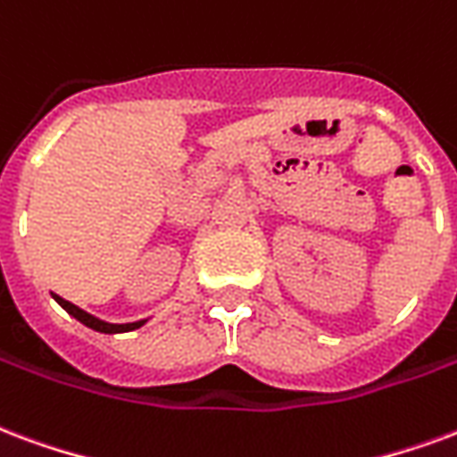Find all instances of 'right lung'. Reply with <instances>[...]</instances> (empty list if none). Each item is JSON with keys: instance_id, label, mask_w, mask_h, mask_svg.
Wrapping results in <instances>:
<instances>
[{"instance_id": "1", "label": "right lung", "mask_w": 457, "mask_h": 457, "mask_svg": "<svg viewBox=\"0 0 457 457\" xmlns=\"http://www.w3.org/2000/svg\"><path fill=\"white\" fill-rule=\"evenodd\" d=\"M50 295L55 297V303L62 310H65L67 314H72L77 322H82L84 327H89V329H94V332H101V334H123V332H133V329H140L147 320H140V322H128V324H113V322H104V320H99V317H94V314H89L87 310H82V307L72 305L70 300H65V297L55 295V293H50Z\"/></svg>"}]
</instances>
